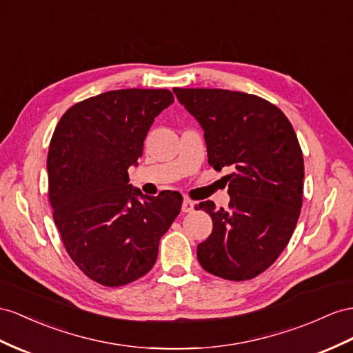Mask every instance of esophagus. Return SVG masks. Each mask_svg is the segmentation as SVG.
Segmentation results:
<instances>
[{"instance_id": "obj_1", "label": "esophagus", "mask_w": 353, "mask_h": 353, "mask_svg": "<svg viewBox=\"0 0 353 353\" xmlns=\"http://www.w3.org/2000/svg\"><path fill=\"white\" fill-rule=\"evenodd\" d=\"M194 209H195V203L194 201H191V200H185L183 201V204H182V212L183 213H191V212H194Z\"/></svg>"}]
</instances>
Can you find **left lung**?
Returning a JSON list of instances; mask_svg holds the SVG:
<instances>
[{
    "mask_svg": "<svg viewBox=\"0 0 353 353\" xmlns=\"http://www.w3.org/2000/svg\"><path fill=\"white\" fill-rule=\"evenodd\" d=\"M179 103L200 122L209 164L227 176L231 201H203L212 234L196 248L201 267L227 280L265 271L292 237L303 205L304 161L283 112L267 99L227 89L174 88Z\"/></svg>",
    "mask_w": 353,
    "mask_h": 353,
    "instance_id": "obj_1",
    "label": "left lung"
}]
</instances>
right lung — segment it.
<instances>
[{
	"instance_id": "right-lung-1",
	"label": "right lung",
	"mask_w": 353,
	"mask_h": 353,
	"mask_svg": "<svg viewBox=\"0 0 353 353\" xmlns=\"http://www.w3.org/2000/svg\"><path fill=\"white\" fill-rule=\"evenodd\" d=\"M174 103L168 89H119L62 114L48 153L49 200L67 254L94 282L122 286L152 270L182 195H143L130 185L155 117Z\"/></svg>"
}]
</instances>
